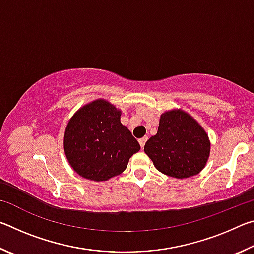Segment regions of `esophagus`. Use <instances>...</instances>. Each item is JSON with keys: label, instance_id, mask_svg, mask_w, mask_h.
Instances as JSON below:
<instances>
[{"label": "esophagus", "instance_id": "1", "mask_svg": "<svg viewBox=\"0 0 254 254\" xmlns=\"http://www.w3.org/2000/svg\"><path fill=\"white\" fill-rule=\"evenodd\" d=\"M147 140H148V136H143L139 140V143H140L141 148H142V149L144 148V144H145V142H147Z\"/></svg>", "mask_w": 254, "mask_h": 254}]
</instances>
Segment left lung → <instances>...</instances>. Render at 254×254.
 I'll return each mask as SVG.
<instances>
[{"label":"left lung","instance_id":"left-lung-1","mask_svg":"<svg viewBox=\"0 0 254 254\" xmlns=\"http://www.w3.org/2000/svg\"><path fill=\"white\" fill-rule=\"evenodd\" d=\"M157 170L169 177H192L205 168L210 141L205 128L182 109L160 115L158 132L144 145Z\"/></svg>","mask_w":254,"mask_h":254}]
</instances>
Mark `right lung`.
<instances>
[{
  "instance_id": "obj_1",
  "label": "right lung",
  "mask_w": 254,
  "mask_h": 254,
  "mask_svg": "<svg viewBox=\"0 0 254 254\" xmlns=\"http://www.w3.org/2000/svg\"><path fill=\"white\" fill-rule=\"evenodd\" d=\"M121 114L104 98L75 112L64 134V150L76 174L93 182H106L127 169L140 144L121 123Z\"/></svg>"
}]
</instances>
